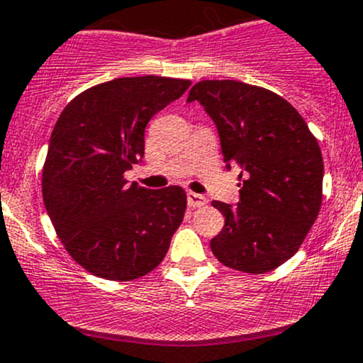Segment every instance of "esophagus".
I'll return each instance as SVG.
<instances>
[{
	"instance_id": "obj_1",
	"label": "esophagus",
	"mask_w": 363,
	"mask_h": 363,
	"mask_svg": "<svg viewBox=\"0 0 363 363\" xmlns=\"http://www.w3.org/2000/svg\"><path fill=\"white\" fill-rule=\"evenodd\" d=\"M188 205L189 207H203V205H207V198H205L203 194L189 191L188 193Z\"/></svg>"
}]
</instances>
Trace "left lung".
<instances>
[{
    "instance_id": "1",
    "label": "left lung",
    "mask_w": 363,
    "mask_h": 363,
    "mask_svg": "<svg viewBox=\"0 0 363 363\" xmlns=\"http://www.w3.org/2000/svg\"><path fill=\"white\" fill-rule=\"evenodd\" d=\"M216 123L228 169H240L236 207L212 201L224 228L211 249L224 266L261 274L303 245L322 207L323 160L306 121L272 90L203 79L189 90Z\"/></svg>"
}]
</instances>
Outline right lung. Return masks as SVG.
Listing matches in <instances>:
<instances>
[{
    "instance_id": "right-lung-1",
    "label": "right lung",
    "mask_w": 363,
    "mask_h": 363,
    "mask_svg": "<svg viewBox=\"0 0 363 363\" xmlns=\"http://www.w3.org/2000/svg\"><path fill=\"white\" fill-rule=\"evenodd\" d=\"M189 85L152 74L111 79L76 95L53 127L45 208L71 257L95 277L135 280L167 255L184 219V189H146L123 174L143 160L147 121Z\"/></svg>"
}]
</instances>
